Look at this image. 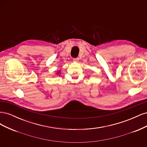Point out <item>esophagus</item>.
I'll return each instance as SVG.
<instances>
[{
  "label": "esophagus",
  "mask_w": 147,
  "mask_h": 147,
  "mask_svg": "<svg viewBox=\"0 0 147 147\" xmlns=\"http://www.w3.org/2000/svg\"><path fill=\"white\" fill-rule=\"evenodd\" d=\"M73 61H75V62H78L79 61V58H78V57H76V58H74Z\"/></svg>",
  "instance_id": "1"
}]
</instances>
